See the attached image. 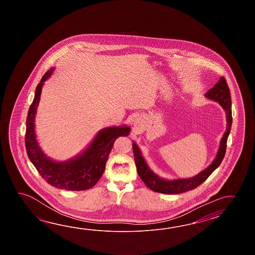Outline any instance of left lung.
I'll list each match as a JSON object with an SVG mask.
<instances>
[{
  "label": "left lung",
  "mask_w": 255,
  "mask_h": 255,
  "mask_svg": "<svg viewBox=\"0 0 255 255\" xmlns=\"http://www.w3.org/2000/svg\"><path fill=\"white\" fill-rule=\"evenodd\" d=\"M205 96L206 98L217 101L225 110L226 119H227V128H226V131L224 132V135L222 136L215 159L206 169L202 170L201 173L189 179H173V180L161 179L148 168L144 157L141 155L138 146L133 142L132 146H133L137 173L139 175L142 181L146 185V187L153 191L164 193V194H179L189 190H194L198 186L203 183L210 177V175L221 165L222 159L225 156L228 136L233 124L231 92L228 87L226 79L223 76L221 77L216 85L211 88L206 93Z\"/></svg>",
  "instance_id": "8db88e82"
}]
</instances>
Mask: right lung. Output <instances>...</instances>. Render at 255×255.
I'll use <instances>...</instances> for the list:
<instances>
[{"mask_svg":"<svg viewBox=\"0 0 255 255\" xmlns=\"http://www.w3.org/2000/svg\"><path fill=\"white\" fill-rule=\"evenodd\" d=\"M54 68L43 75L35 89L33 103L28 110L25 132V147L28 157L46 182L66 190H86L97 184L102 177L109 153L119 136H127L128 126L110 127L100 130L92 143L80 155L66 161H54L44 155L36 140L34 120L40 102L43 83L52 75Z\"/></svg>","mask_w":255,"mask_h":255,"instance_id":"right-lung-1","label":"right lung"}]
</instances>
